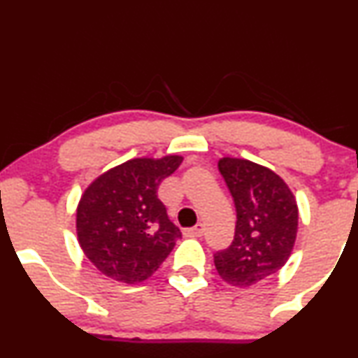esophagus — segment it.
I'll use <instances>...</instances> for the list:
<instances>
[{
  "label": "esophagus",
  "instance_id": "esophagus-1",
  "mask_svg": "<svg viewBox=\"0 0 358 358\" xmlns=\"http://www.w3.org/2000/svg\"><path fill=\"white\" fill-rule=\"evenodd\" d=\"M205 231V225L203 223H196L193 228H188V230H185V236H201Z\"/></svg>",
  "mask_w": 358,
  "mask_h": 358
}]
</instances>
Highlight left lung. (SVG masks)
<instances>
[{
  "mask_svg": "<svg viewBox=\"0 0 358 358\" xmlns=\"http://www.w3.org/2000/svg\"><path fill=\"white\" fill-rule=\"evenodd\" d=\"M218 170L234 196V242L213 255L220 277L234 287H250L287 264L299 227L290 188L268 168L240 158H222Z\"/></svg>",
  "mask_w": 358,
  "mask_h": 358,
  "instance_id": "left-lung-1",
  "label": "left lung"
}]
</instances>
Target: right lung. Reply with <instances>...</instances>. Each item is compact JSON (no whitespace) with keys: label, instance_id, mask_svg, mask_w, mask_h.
Instances as JSON below:
<instances>
[{"label":"right lung","instance_id":"add662e5","mask_svg":"<svg viewBox=\"0 0 358 358\" xmlns=\"http://www.w3.org/2000/svg\"><path fill=\"white\" fill-rule=\"evenodd\" d=\"M183 158H135L86 188L76 210L78 242L106 277L124 283L150 278L182 238L158 198V187Z\"/></svg>","mask_w":358,"mask_h":358}]
</instances>
